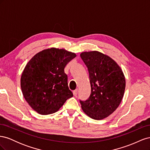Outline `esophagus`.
I'll return each instance as SVG.
<instances>
[{
  "label": "esophagus",
  "mask_w": 150,
  "mask_h": 150,
  "mask_svg": "<svg viewBox=\"0 0 150 150\" xmlns=\"http://www.w3.org/2000/svg\"><path fill=\"white\" fill-rule=\"evenodd\" d=\"M78 89H76L73 91V95L74 96H77V94H78Z\"/></svg>",
  "instance_id": "esophagus-1"
}]
</instances>
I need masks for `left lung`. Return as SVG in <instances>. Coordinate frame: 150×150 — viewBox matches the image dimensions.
I'll list each match as a JSON object with an SVG mask.
<instances>
[{
	"instance_id": "1",
	"label": "left lung",
	"mask_w": 150,
	"mask_h": 150,
	"mask_svg": "<svg viewBox=\"0 0 150 150\" xmlns=\"http://www.w3.org/2000/svg\"><path fill=\"white\" fill-rule=\"evenodd\" d=\"M80 56L88 67L91 89L88 99L80 101L81 108L91 118L103 120L116 110L123 98V72L111 57L99 51L83 52Z\"/></svg>"
}]
</instances>
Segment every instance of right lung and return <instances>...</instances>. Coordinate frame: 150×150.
Wrapping results in <instances>:
<instances>
[{"instance_id": "obj_1", "label": "right lung", "mask_w": 150, "mask_h": 150, "mask_svg": "<svg viewBox=\"0 0 150 150\" xmlns=\"http://www.w3.org/2000/svg\"><path fill=\"white\" fill-rule=\"evenodd\" d=\"M76 54L52 47L39 52L26 64L21 78L22 94L29 106L40 115L56 112L73 94L64 72Z\"/></svg>"}]
</instances>
